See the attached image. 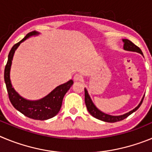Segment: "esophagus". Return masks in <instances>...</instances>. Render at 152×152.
<instances>
[{"instance_id": "1", "label": "esophagus", "mask_w": 152, "mask_h": 152, "mask_svg": "<svg viewBox=\"0 0 152 152\" xmlns=\"http://www.w3.org/2000/svg\"><path fill=\"white\" fill-rule=\"evenodd\" d=\"M74 80L75 81H80V80H83V76L80 74H76V75L74 76Z\"/></svg>"}]
</instances>
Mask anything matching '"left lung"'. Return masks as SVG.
Wrapping results in <instances>:
<instances>
[{"label":"left lung","instance_id":"8db88e82","mask_svg":"<svg viewBox=\"0 0 152 152\" xmlns=\"http://www.w3.org/2000/svg\"><path fill=\"white\" fill-rule=\"evenodd\" d=\"M123 42H124L123 49H124L125 50L131 51V52H136L140 53V54L143 55L140 48H139L137 45H135V44H134L133 42H132L130 40L123 39ZM143 99H144V96L142 97V100H141V102L139 103V105L137 106L135 109H133L132 110L127 113H125L123 114V115H121V116H111V115H108V114L101 112L100 110H98V109L96 108V106L94 104V103H93L92 100H91L87 89L84 88V100H85L86 107H87L88 112L91 113V116H93L94 117L96 118V119H100V120H102V121L107 122V123H116V122L121 121V120H123L124 119H126V117H128L129 115H131L132 113L136 111L140 107V106L142 105V101H143Z\"/></svg>","mask_w":152,"mask_h":152}]
</instances>
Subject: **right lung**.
I'll return each instance as SVG.
<instances>
[{"label":"right lung","instance_id":"1","mask_svg":"<svg viewBox=\"0 0 152 152\" xmlns=\"http://www.w3.org/2000/svg\"><path fill=\"white\" fill-rule=\"evenodd\" d=\"M38 34V32L36 31L29 33L21 41L12 47L8 55L7 62L5 66L4 81L10 103L16 110L30 119L45 120L54 117L59 112L64 96L73 84V80H70L68 82L58 86L50 94L40 100H28L18 94V93L12 87L10 78V66H11L13 55L17 47L20 45L22 42L29 38V36Z\"/></svg>","mask_w":152,"mask_h":152}]
</instances>
